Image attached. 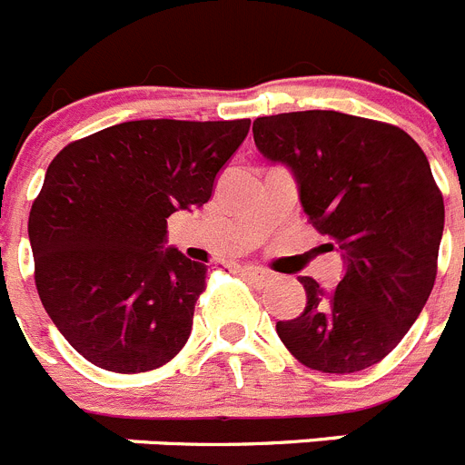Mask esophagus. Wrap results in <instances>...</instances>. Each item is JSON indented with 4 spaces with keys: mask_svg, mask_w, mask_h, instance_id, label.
Segmentation results:
<instances>
[{
    "mask_svg": "<svg viewBox=\"0 0 465 465\" xmlns=\"http://www.w3.org/2000/svg\"><path fill=\"white\" fill-rule=\"evenodd\" d=\"M240 272L246 274L256 286H270V283L277 282V274H272L265 268H258V265H242Z\"/></svg>",
    "mask_w": 465,
    "mask_h": 465,
    "instance_id": "esophagus-1",
    "label": "esophagus"
}]
</instances>
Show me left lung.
<instances>
[{
    "label": "left lung",
    "mask_w": 465,
    "mask_h": 465,
    "mask_svg": "<svg viewBox=\"0 0 465 465\" xmlns=\"http://www.w3.org/2000/svg\"><path fill=\"white\" fill-rule=\"evenodd\" d=\"M253 142L293 170L307 221L347 258L328 293L312 277L302 314L277 335L312 371L347 375L380 363L433 291L445 203L424 151L405 130L340 111L253 121Z\"/></svg>",
    "instance_id": "left-lung-1"
}]
</instances>
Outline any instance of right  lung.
Wrapping results in <instances>:
<instances>
[{"mask_svg":"<svg viewBox=\"0 0 465 465\" xmlns=\"http://www.w3.org/2000/svg\"><path fill=\"white\" fill-rule=\"evenodd\" d=\"M252 121H127L67 143L27 221L35 283L85 361L134 375L188 342L207 265L163 249L167 219L203 207Z\"/></svg>","mask_w":465,"mask_h":465,"instance_id":"obj_1","label":"right lung"}]
</instances>
